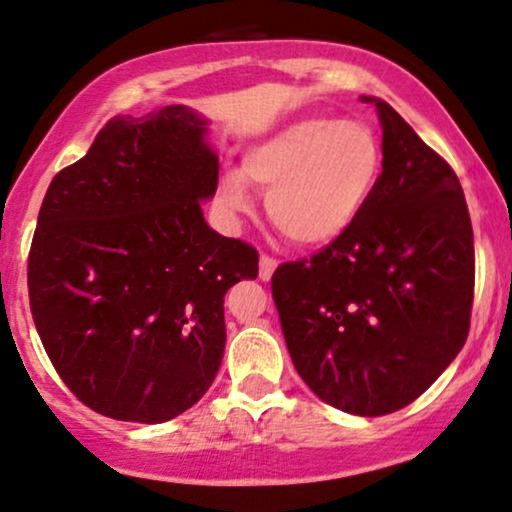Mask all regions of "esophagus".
I'll return each instance as SVG.
<instances>
[{"label":"esophagus","mask_w":512,"mask_h":512,"mask_svg":"<svg viewBox=\"0 0 512 512\" xmlns=\"http://www.w3.org/2000/svg\"><path fill=\"white\" fill-rule=\"evenodd\" d=\"M276 268H278L276 258L263 254L261 261H258V276H261V280H271L273 271H276Z\"/></svg>","instance_id":"1"}]
</instances>
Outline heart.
Wrapping results in <instances>:
<instances>
[{"label":"heart","instance_id":"obj_1","mask_svg":"<svg viewBox=\"0 0 512 512\" xmlns=\"http://www.w3.org/2000/svg\"><path fill=\"white\" fill-rule=\"evenodd\" d=\"M383 146L361 122L312 117L251 148L239 173H224L219 197L227 217L249 210L246 185L266 190V214L295 244L320 246L342 236L381 183Z\"/></svg>","mask_w":512,"mask_h":512}]
</instances>
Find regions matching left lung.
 I'll return each instance as SVG.
<instances>
[{"instance_id": "8db88e82", "label": "left lung", "mask_w": 512, "mask_h": 512, "mask_svg": "<svg viewBox=\"0 0 512 512\" xmlns=\"http://www.w3.org/2000/svg\"><path fill=\"white\" fill-rule=\"evenodd\" d=\"M376 102L383 173L342 236L271 278L290 359L315 395L351 415L420 398L466 342L474 229L459 178L412 126Z\"/></svg>"}]
</instances>
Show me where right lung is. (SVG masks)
Here are the masks:
<instances>
[{"instance_id":"1","label":"right lung","mask_w":512,"mask_h":512,"mask_svg":"<svg viewBox=\"0 0 512 512\" xmlns=\"http://www.w3.org/2000/svg\"><path fill=\"white\" fill-rule=\"evenodd\" d=\"M205 131L180 104L109 119L38 212V337L75 398L112 420L153 425L192 408L222 364L224 295L258 276L254 246L202 217L219 180Z\"/></svg>"}]
</instances>
